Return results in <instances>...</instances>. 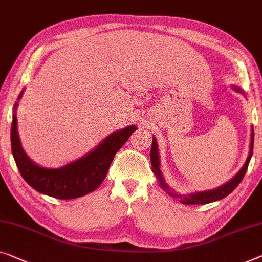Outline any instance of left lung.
I'll use <instances>...</instances> for the list:
<instances>
[{
  "label": "left lung",
  "mask_w": 262,
  "mask_h": 262,
  "mask_svg": "<svg viewBox=\"0 0 262 262\" xmlns=\"http://www.w3.org/2000/svg\"><path fill=\"white\" fill-rule=\"evenodd\" d=\"M235 89L237 92H241L239 88ZM253 144H254V132L252 130V141H251V151H249V155L247 158V161L244 165L241 170L237 173L235 177H234L231 181L226 183L222 187H219L216 189L213 190H208V192H201V193H196V194H189L188 196H182L180 194L173 193L169 189V187L166 185L165 181H163L161 170H160V161H159V151H158V144H156V140L155 138L153 139V143H151V149H150V162H151V170L155 174V177L158 178V180L160 182V186L161 188L166 189L170 195H173L175 198H180L181 204L183 205H206L209 204V202H214L217 200H221L225 196H227L228 194H231L234 189L236 188L237 185L243 181V179L245 177L246 171H247L249 161H251L252 154H253Z\"/></svg>",
  "instance_id": "8db88e82"
}]
</instances>
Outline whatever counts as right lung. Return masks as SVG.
<instances>
[{"label":"right lung","mask_w":262,"mask_h":262,"mask_svg":"<svg viewBox=\"0 0 262 262\" xmlns=\"http://www.w3.org/2000/svg\"><path fill=\"white\" fill-rule=\"evenodd\" d=\"M21 96L22 93L17 100ZM16 107L17 102L15 103ZM16 121L14 114L10 134L11 151L22 178L37 192L62 200L83 196L96 189L106 178L115 154L136 130L135 126H130L113 133L84 158L62 168L48 169L37 166L26 155L18 139Z\"/></svg>","instance_id":"add662e5"}]
</instances>
